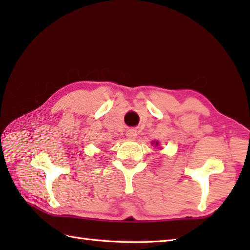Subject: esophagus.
I'll return each mask as SVG.
<instances>
[{
  "label": "esophagus",
  "mask_w": 250,
  "mask_h": 250,
  "mask_svg": "<svg viewBox=\"0 0 250 250\" xmlns=\"http://www.w3.org/2000/svg\"><path fill=\"white\" fill-rule=\"evenodd\" d=\"M126 136H128L129 139H134V137L136 136V132H135V130H133V129H130V130L126 131Z\"/></svg>",
  "instance_id": "esophagus-1"
}]
</instances>
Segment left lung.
<instances>
[{"label": "left lung", "mask_w": 250, "mask_h": 250, "mask_svg": "<svg viewBox=\"0 0 250 250\" xmlns=\"http://www.w3.org/2000/svg\"><path fill=\"white\" fill-rule=\"evenodd\" d=\"M156 145H158V143H156Z\"/></svg>", "instance_id": "1"}]
</instances>
